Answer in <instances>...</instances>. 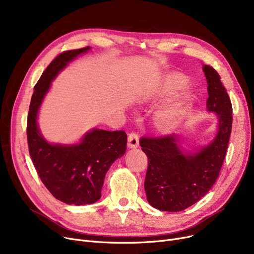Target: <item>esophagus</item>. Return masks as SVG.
Masks as SVG:
<instances>
[{"instance_id": "34e87169", "label": "esophagus", "mask_w": 254, "mask_h": 254, "mask_svg": "<svg viewBox=\"0 0 254 254\" xmlns=\"http://www.w3.org/2000/svg\"><path fill=\"white\" fill-rule=\"evenodd\" d=\"M139 146V136L135 131H131L127 136V147L137 148Z\"/></svg>"}]
</instances>
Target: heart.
<instances>
[{
  "mask_svg": "<svg viewBox=\"0 0 254 254\" xmlns=\"http://www.w3.org/2000/svg\"><path fill=\"white\" fill-rule=\"evenodd\" d=\"M189 79L180 73H174L167 76L164 82V89L167 92H176L189 85ZM191 103V97L188 96L179 101L168 110L157 113L154 119L156 128L162 132H169L175 128L183 118L186 110Z\"/></svg>",
  "mask_w": 254,
  "mask_h": 254,
  "instance_id": "heart-1",
  "label": "heart"
}]
</instances>
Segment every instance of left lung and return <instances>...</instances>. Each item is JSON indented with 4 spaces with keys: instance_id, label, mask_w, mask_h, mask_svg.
Listing matches in <instances>:
<instances>
[{
    "instance_id": "8db88e82",
    "label": "left lung",
    "mask_w": 254,
    "mask_h": 254,
    "mask_svg": "<svg viewBox=\"0 0 254 254\" xmlns=\"http://www.w3.org/2000/svg\"><path fill=\"white\" fill-rule=\"evenodd\" d=\"M208 83L207 110L217 114L218 129L210 144L194 152L183 151L175 134L143 137L140 145L147 155L144 188L148 203L161 211L178 212L199 201L215 183L230 141L233 108L219 74L204 64Z\"/></svg>"
}]
</instances>
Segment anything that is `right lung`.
<instances>
[{
  "mask_svg": "<svg viewBox=\"0 0 254 254\" xmlns=\"http://www.w3.org/2000/svg\"><path fill=\"white\" fill-rule=\"evenodd\" d=\"M89 49L87 46L64 51L49 64L34 87L26 125L29 151L40 179L56 198L76 206L99 201L106 173L126 153L127 134L124 130L93 128L79 144H50L40 131L37 117L52 80Z\"/></svg>",
  "mask_w": 254,
  "mask_h": 254,
  "instance_id": "add662e5",
  "label": "right lung"
}]
</instances>
